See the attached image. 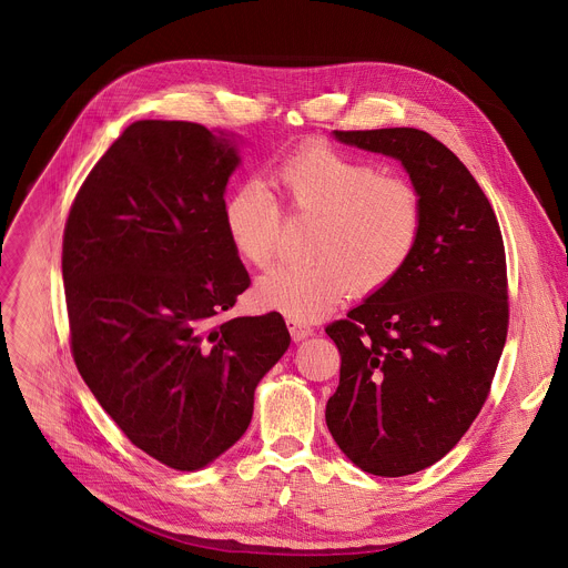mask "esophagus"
<instances>
[{"instance_id": "esophagus-1", "label": "esophagus", "mask_w": 568, "mask_h": 568, "mask_svg": "<svg viewBox=\"0 0 568 568\" xmlns=\"http://www.w3.org/2000/svg\"><path fill=\"white\" fill-rule=\"evenodd\" d=\"M287 328H290V335H292L294 342H303L305 337H310V335L314 333V331L307 326V323L296 321V318H292V316H287Z\"/></svg>"}]
</instances>
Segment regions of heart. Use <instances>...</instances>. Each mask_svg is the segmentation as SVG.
Listing matches in <instances>:
<instances>
[{"mask_svg": "<svg viewBox=\"0 0 568 568\" xmlns=\"http://www.w3.org/2000/svg\"><path fill=\"white\" fill-rule=\"evenodd\" d=\"M287 206L318 215L307 265H283L256 283L263 307L296 321L333 312L348 294H373L409 265L423 233V200L414 184L382 175L368 159L328 143H305L272 175ZM222 222L233 252L254 267L276 258L283 213L261 180L229 191Z\"/></svg>", "mask_w": 568, "mask_h": 568, "instance_id": "1", "label": "heart"}]
</instances>
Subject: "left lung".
<instances>
[{
	"label": "left lung",
	"mask_w": 568,
	"mask_h": 568,
	"mask_svg": "<svg viewBox=\"0 0 568 568\" xmlns=\"http://www.w3.org/2000/svg\"><path fill=\"white\" fill-rule=\"evenodd\" d=\"M402 161L423 200L409 265L326 328L342 355L326 423L375 476L440 460L488 399L508 335L506 250L497 215L463 161L416 128L335 130Z\"/></svg>",
	"instance_id": "left-lung-1"
}]
</instances>
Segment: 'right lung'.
Returning <instances> with one entry per match:
<instances>
[{
  "instance_id": "add662e5",
  "label": "right lung",
  "mask_w": 568,
  "mask_h": 568,
  "mask_svg": "<svg viewBox=\"0 0 568 568\" xmlns=\"http://www.w3.org/2000/svg\"><path fill=\"white\" fill-rule=\"evenodd\" d=\"M231 132L136 121L80 186L62 235L71 355L132 445L193 471L247 432L283 357L278 312L217 316L250 287L222 222Z\"/></svg>"
}]
</instances>
